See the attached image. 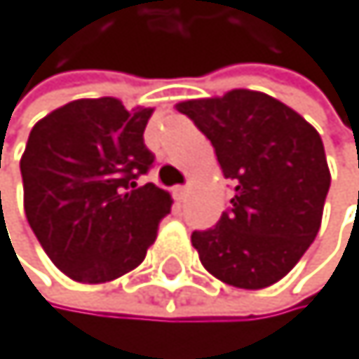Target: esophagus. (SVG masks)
<instances>
[{
	"label": "esophagus",
	"instance_id": "1",
	"mask_svg": "<svg viewBox=\"0 0 359 359\" xmlns=\"http://www.w3.org/2000/svg\"><path fill=\"white\" fill-rule=\"evenodd\" d=\"M172 197L182 202L184 197H187V187H175V189H172Z\"/></svg>",
	"mask_w": 359,
	"mask_h": 359
}]
</instances>
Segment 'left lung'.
Returning <instances> with one entry per match:
<instances>
[{
    "mask_svg": "<svg viewBox=\"0 0 359 359\" xmlns=\"http://www.w3.org/2000/svg\"><path fill=\"white\" fill-rule=\"evenodd\" d=\"M177 111L210 140L235 195L219 222L193 231L204 269L238 289H264L313 244L331 187L320 133L266 93L231 90Z\"/></svg>",
    "mask_w": 359,
    "mask_h": 359,
    "instance_id": "1",
    "label": "left lung"
}]
</instances>
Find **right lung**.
<instances>
[{
    "label": "right lung",
    "instance_id": "obj_1",
    "mask_svg": "<svg viewBox=\"0 0 359 359\" xmlns=\"http://www.w3.org/2000/svg\"><path fill=\"white\" fill-rule=\"evenodd\" d=\"M151 115L115 97L75 100L30 130L19 162L26 219L75 282H111L140 266L170 213L166 191L135 182L155 159L144 144Z\"/></svg>",
    "mask_w": 359,
    "mask_h": 359
}]
</instances>
